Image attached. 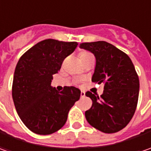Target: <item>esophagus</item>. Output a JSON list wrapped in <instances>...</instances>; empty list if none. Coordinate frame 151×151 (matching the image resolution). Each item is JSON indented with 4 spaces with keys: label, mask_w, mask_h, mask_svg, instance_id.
Masks as SVG:
<instances>
[{
    "label": "esophagus",
    "mask_w": 151,
    "mask_h": 151,
    "mask_svg": "<svg viewBox=\"0 0 151 151\" xmlns=\"http://www.w3.org/2000/svg\"><path fill=\"white\" fill-rule=\"evenodd\" d=\"M85 95H86V93H85L84 91H81V97H84Z\"/></svg>",
    "instance_id": "1"
}]
</instances>
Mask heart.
<instances>
[{
    "mask_svg": "<svg viewBox=\"0 0 151 151\" xmlns=\"http://www.w3.org/2000/svg\"><path fill=\"white\" fill-rule=\"evenodd\" d=\"M90 55H92L91 53L89 52H87V51H81L80 53H79V56H80V59L81 60H82V59H84V58H86V57H88V56H90Z\"/></svg>",
    "mask_w": 151,
    "mask_h": 151,
    "instance_id": "1",
    "label": "heart"
}]
</instances>
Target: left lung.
Returning a JSON list of instances; mask_svg holds the SVG:
<instances>
[{
  "instance_id": "obj_1",
  "label": "left lung",
  "mask_w": 151,
  "mask_h": 151,
  "mask_svg": "<svg viewBox=\"0 0 151 151\" xmlns=\"http://www.w3.org/2000/svg\"><path fill=\"white\" fill-rule=\"evenodd\" d=\"M80 47L96 57L91 81L104 84L100 96L86 91L92 105L86 111V119L101 132H119L130 122L137 107L139 80L134 64L124 52L105 41L82 43Z\"/></svg>"
}]
</instances>
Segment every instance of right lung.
<instances>
[{"instance_id": "1", "label": "right lung", "mask_w": 151, "mask_h": 151, "mask_svg": "<svg viewBox=\"0 0 151 151\" xmlns=\"http://www.w3.org/2000/svg\"><path fill=\"white\" fill-rule=\"evenodd\" d=\"M78 44L45 39L21 56L15 69L12 94L22 123L37 134L55 133L66 123L68 113L81 96L75 86L57 91L51 86L53 76Z\"/></svg>"}]
</instances>
